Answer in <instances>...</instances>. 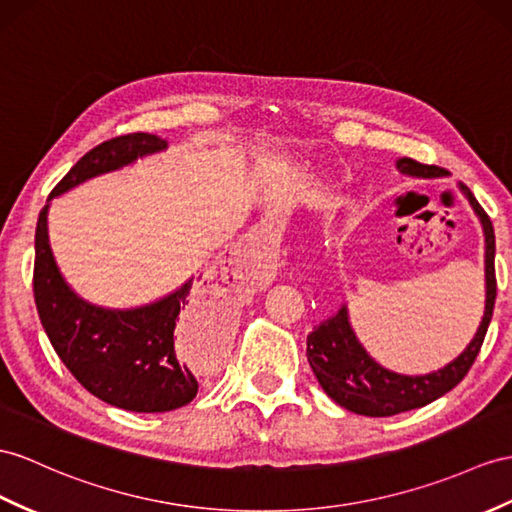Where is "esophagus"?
<instances>
[{"label":"esophagus","instance_id":"obj_1","mask_svg":"<svg viewBox=\"0 0 512 512\" xmlns=\"http://www.w3.org/2000/svg\"><path fill=\"white\" fill-rule=\"evenodd\" d=\"M267 236V228L263 226V223H258V226H252L249 228L247 232H245V236L241 239V245H254V243H260Z\"/></svg>","mask_w":512,"mask_h":512}]
</instances>
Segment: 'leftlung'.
I'll return each instance as SVG.
<instances>
[{
	"label": "left lung",
	"mask_w": 512,
	"mask_h": 512,
	"mask_svg": "<svg viewBox=\"0 0 512 512\" xmlns=\"http://www.w3.org/2000/svg\"><path fill=\"white\" fill-rule=\"evenodd\" d=\"M395 167L406 178L432 180L450 176L441 167L421 165V162L413 158H397ZM458 189L467 197L484 234V313L476 334H473V339L463 352L441 369L428 373H397L386 369L358 341L347 304H341V308L332 317L323 319L308 334L306 356L321 389L336 404L352 410L356 415L391 417L439 400V397L452 391L467 376V371L480 352L484 334L489 330L493 317L497 291L495 232L489 215L484 213L478 199L469 191V186L458 182Z\"/></svg>",
	"instance_id": "left-lung-1"
}]
</instances>
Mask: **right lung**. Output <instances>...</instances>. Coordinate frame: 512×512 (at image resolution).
<instances>
[{
  "label": "right lung",
  "instance_id": "add662e5",
  "mask_svg": "<svg viewBox=\"0 0 512 512\" xmlns=\"http://www.w3.org/2000/svg\"><path fill=\"white\" fill-rule=\"evenodd\" d=\"M167 147V141L143 132L97 145L49 193L34 234V302L56 354L86 391L132 413H167L197 395V378L178 360L173 332L186 317L199 315L208 321L217 295L206 282L193 284L191 276L176 291L149 304H93L62 276L49 243L47 215L52 199L136 160L167 152Z\"/></svg>",
  "mask_w": 512,
  "mask_h": 512
}]
</instances>
